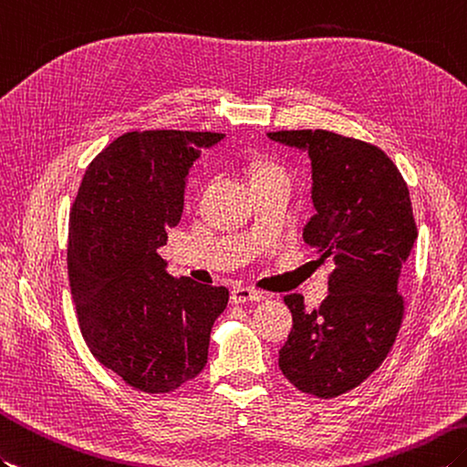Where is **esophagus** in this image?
<instances>
[{
    "instance_id": "obj_1",
    "label": "esophagus",
    "mask_w": 467,
    "mask_h": 467,
    "mask_svg": "<svg viewBox=\"0 0 467 467\" xmlns=\"http://www.w3.org/2000/svg\"><path fill=\"white\" fill-rule=\"evenodd\" d=\"M265 300L263 292L246 286H236L231 290V302L233 305H244V302H260Z\"/></svg>"
}]
</instances>
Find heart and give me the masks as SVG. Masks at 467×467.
<instances>
[{"mask_svg": "<svg viewBox=\"0 0 467 467\" xmlns=\"http://www.w3.org/2000/svg\"><path fill=\"white\" fill-rule=\"evenodd\" d=\"M270 172H283V171L275 165H270V162H258V165H254V177L270 175Z\"/></svg>", "mask_w": 467, "mask_h": 467, "instance_id": "heart-1", "label": "heart"}]
</instances>
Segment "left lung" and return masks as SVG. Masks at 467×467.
Segmentation results:
<instances>
[{
    "label": "left lung",
    "instance_id": "1",
    "mask_svg": "<svg viewBox=\"0 0 467 467\" xmlns=\"http://www.w3.org/2000/svg\"><path fill=\"white\" fill-rule=\"evenodd\" d=\"M268 139L308 153L317 213L302 238L334 265L320 308L285 296L292 330L278 366L300 392L336 398L386 360L402 324L398 280L418 238L410 191L392 159L364 140L322 129Z\"/></svg>",
    "mask_w": 467,
    "mask_h": 467
}]
</instances>
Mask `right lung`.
Returning <instances> with one entry per match:
<instances>
[{
    "mask_svg": "<svg viewBox=\"0 0 467 467\" xmlns=\"http://www.w3.org/2000/svg\"><path fill=\"white\" fill-rule=\"evenodd\" d=\"M223 133L133 131L85 171L69 214L67 266L81 334L105 368L147 394L201 374L224 286L167 273L157 248L182 214L184 184Z\"/></svg>",
    "mask_w": 467,
    "mask_h": 467,
    "instance_id": "add662e5",
    "label": "right lung"
}]
</instances>
